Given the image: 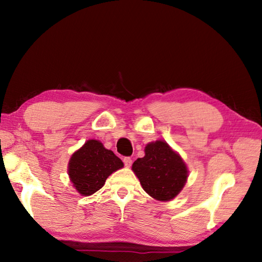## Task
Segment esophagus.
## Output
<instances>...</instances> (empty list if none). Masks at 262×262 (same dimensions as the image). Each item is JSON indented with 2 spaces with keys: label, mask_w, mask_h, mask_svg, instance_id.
<instances>
[{
  "label": "esophagus",
  "mask_w": 262,
  "mask_h": 262,
  "mask_svg": "<svg viewBox=\"0 0 262 262\" xmlns=\"http://www.w3.org/2000/svg\"><path fill=\"white\" fill-rule=\"evenodd\" d=\"M124 163L126 166H130L133 163V160L129 157H126V158H124Z\"/></svg>",
  "instance_id": "1"
}]
</instances>
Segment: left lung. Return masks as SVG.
<instances>
[{"mask_svg":"<svg viewBox=\"0 0 262 262\" xmlns=\"http://www.w3.org/2000/svg\"><path fill=\"white\" fill-rule=\"evenodd\" d=\"M144 190L160 202H169L185 187L188 168L177 152L164 141L148 143L145 157L132 166Z\"/></svg>","mask_w":262,"mask_h":262,"instance_id":"left-lung-1","label":"left lung"}]
</instances>
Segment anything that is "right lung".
Here are the masks:
<instances>
[{"label":"right lung","mask_w":262,"mask_h":262,"mask_svg":"<svg viewBox=\"0 0 262 262\" xmlns=\"http://www.w3.org/2000/svg\"><path fill=\"white\" fill-rule=\"evenodd\" d=\"M124 166L122 161L103 144L89 140L72 155L69 162L71 182L82 196H91L104 185L113 172Z\"/></svg>","instance_id":"right-lung-1"}]
</instances>
